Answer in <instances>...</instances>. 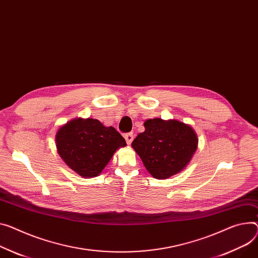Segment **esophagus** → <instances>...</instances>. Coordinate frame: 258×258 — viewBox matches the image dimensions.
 Returning a JSON list of instances; mask_svg holds the SVG:
<instances>
[{
    "label": "esophagus",
    "mask_w": 258,
    "mask_h": 258,
    "mask_svg": "<svg viewBox=\"0 0 258 258\" xmlns=\"http://www.w3.org/2000/svg\"><path fill=\"white\" fill-rule=\"evenodd\" d=\"M124 137H125L127 145H131V143H132V141H133V138H134L133 133H131V132H130V133H126V134L124 135Z\"/></svg>",
    "instance_id": "esophagus-1"
}]
</instances>
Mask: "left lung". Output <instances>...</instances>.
<instances>
[{
    "label": "left lung",
    "mask_w": 258,
    "mask_h": 258,
    "mask_svg": "<svg viewBox=\"0 0 258 258\" xmlns=\"http://www.w3.org/2000/svg\"><path fill=\"white\" fill-rule=\"evenodd\" d=\"M131 146L152 176L164 180L184 170L198 146L194 129L177 120L150 118Z\"/></svg>",
    "instance_id": "obj_1"
}]
</instances>
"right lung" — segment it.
I'll use <instances>...</instances> for the list:
<instances>
[{
  "label": "right lung",
  "instance_id": "obj_1",
  "mask_svg": "<svg viewBox=\"0 0 258 258\" xmlns=\"http://www.w3.org/2000/svg\"><path fill=\"white\" fill-rule=\"evenodd\" d=\"M56 151L63 161L83 177L100 174L116 150L126 147L124 137L113 127L96 118L76 117L55 134Z\"/></svg>",
  "mask_w": 258,
  "mask_h": 258
}]
</instances>
